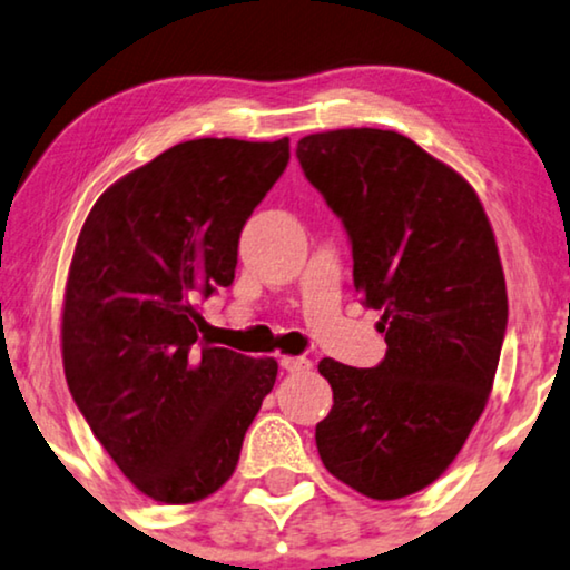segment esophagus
<instances>
[{
  "label": "esophagus",
  "instance_id": "34e87169",
  "mask_svg": "<svg viewBox=\"0 0 570 570\" xmlns=\"http://www.w3.org/2000/svg\"><path fill=\"white\" fill-rule=\"evenodd\" d=\"M279 365H283L287 373H306V371H311V365H314V363H311L306 355H298V357L285 355L283 361H279Z\"/></svg>",
  "mask_w": 570,
  "mask_h": 570
}]
</instances>
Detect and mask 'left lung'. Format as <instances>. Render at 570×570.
<instances>
[{
    "instance_id": "left-lung-1",
    "label": "left lung",
    "mask_w": 570,
    "mask_h": 570,
    "mask_svg": "<svg viewBox=\"0 0 570 570\" xmlns=\"http://www.w3.org/2000/svg\"><path fill=\"white\" fill-rule=\"evenodd\" d=\"M295 155L345 225L355 291L384 311L376 368L318 363L334 394L318 456L357 493L396 501L446 472L493 389L509 322L493 228L472 186L396 131H322Z\"/></svg>"
}]
</instances>
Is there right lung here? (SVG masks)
Here are the masks:
<instances>
[{"mask_svg":"<svg viewBox=\"0 0 570 570\" xmlns=\"http://www.w3.org/2000/svg\"><path fill=\"white\" fill-rule=\"evenodd\" d=\"M291 139H189L100 194L69 264L61 357L72 400L131 485L160 503L213 495L272 392L277 361L202 342L238 238Z\"/></svg>","mask_w":570,"mask_h":570,"instance_id":"add662e5","label":"right lung"}]
</instances>
